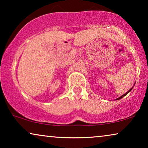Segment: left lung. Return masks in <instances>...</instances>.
<instances>
[{
	"label": "left lung",
	"mask_w": 148,
	"mask_h": 148,
	"mask_svg": "<svg viewBox=\"0 0 148 148\" xmlns=\"http://www.w3.org/2000/svg\"><path fill=\"white\" fill-rule=\"evenodd\" d=\"M135 84H134V86H135ZM133 88V87H132V88H131V89H130V90H129V91H127V92H126V93H125V94H123V95H122V96H120V97H119V98H116V99H115V100H120V99H121V98H123V97H124V96H126V95L127 94H128V93L129 92H131V90H132V89Z\"/></svg>",
	"instance_id": "1"
}]
</instances>
